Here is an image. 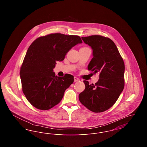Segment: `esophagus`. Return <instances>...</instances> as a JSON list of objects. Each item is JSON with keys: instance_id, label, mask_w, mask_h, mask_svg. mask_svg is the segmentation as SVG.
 <instances>
[{"instance_id": "obj_1", "label": "esophagus", "mask_w": 147, "mask_h": 147, "mask_svg": "<svg viewBox=\"0 0 147 147\" xmlns=\"http://www.w3.org/2000/svg\"><path fill=\"white\" fill-rule=\"evenodd\" d=\"M74 82H76L79 81V79L78 78H77V77H74Z\"/></svg>"}]
</instances>
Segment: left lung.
Returning a JSON list of instances; mask_svg holds the SVG:
<instances>
[{
	"mask_svg": "<svg viewBox=\"0 0 147 147\" xmlns=\"http://www.w3.org/2000/svg\"><path fill=\"white\" fill-rule=\"evenodd\" d=\"M92 49L93 58L88 69L99 73L95 84L84 80L85 90L79 95L80 102L94 112L109 109L117 100L125 86V63L116 45L100 35L82 37Z\"/></svg>",
	"mask_w": 147,
	"mask_h": 147,
	"instance_id": "left-lung-1",
	"label": "left lung"
}]
</instances>
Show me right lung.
<instances>
[{"mask_svg":"<svg viewBox=\"0 0 147 147\" xmlns=\"http://www.w3.org/2000/svg\"><path fill=\"white\" fill-rule=\"evenodd\" d=\"M81 43L78 36L58 33L40 37L31 43L20 71L22 91L31 105L47 110L61 102L74 77H57L53 69L56 61H63L67 53Z\"/></svg>","mask_w":147,"mask_h":147,"instance_id":"obj_1","label":"right lung"}]
</instances>
